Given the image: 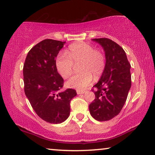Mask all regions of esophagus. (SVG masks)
Here are the masks:
<instances>
[{
  "label": "esophagus",
  "instance_id": "obj_1",
  "mask_svg": "<svg viewBox=\"0 0 155 155\" xmlns=\"http://www.w3.org/2000/svg\"><path fill=\"white\" fill-rule=\"evenodd\" d=\"M85 92V91H80V90H77V93L78 94H84Z\"/></svg>",
  "mask_w": 155,
  "mask_h": 155
}]
</instances>
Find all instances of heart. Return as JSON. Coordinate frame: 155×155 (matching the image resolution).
I'll list each match as a JSON object with an SVG mask.
<instances>
[{
	"label": "heart",
	"mask_w": 155,
	"mask_h": 155,
	"mask_svg": "<svg viewBox=\"0 0 155 155\" xmlns=\"http://www.w3.org/2000/svg\"><path fill=\"white\" fill-rule=\"evenodd\" d=\"M79 73L73 76L66 83L70 88L84 90L91 84L93 76L98 78L105 69V56L100 50L94 49L93 46L81 42L71 45L68 54L62 53L55 60V66L60 74L64 78L72 74L74 64H78Z\"/></svg>",
	"instance_id": "b5f03b06"
}]
</instances>
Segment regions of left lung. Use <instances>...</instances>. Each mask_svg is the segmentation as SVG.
<instances>
[{
  "mask_svg": "<svg viewBox=\"0 0 155 155\" xmlns=\"http://www.w3.org/2000/svg\"><path fill=\"white\" fill-rule=\"evenodd\" d=\"M104 48L105 69L100 79L94 85L95 99L89 105L93 118L107 121L114 118L122 110L131 88L130 68L127 58L120 46L108 38L92 39Z\"/></svg>",
  "mask_w": 155,
  "mask_h": 155,
  "instance_id": "1",
  "label": "left lung"
}]
</instances>
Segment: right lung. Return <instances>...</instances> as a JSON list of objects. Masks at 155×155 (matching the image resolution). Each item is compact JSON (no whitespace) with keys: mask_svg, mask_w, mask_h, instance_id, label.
<instances>
[{"mask_svg":"<svg viewBox=\"0 0 155 155\" xmlns=\"http://www.w3.org/2000/svg\"><path fill=\"white\" fill-rule=\"evenodd\" d=\"M65 43L47 39L29 51L25 61L24 91L38 115L44 120L59 124L68 118L70 101L75 90L62 91L64 80L57 71L55 58Z\"/></svg>","mask_w":155,"mask_h":155,"instance_id":"add662e5","label":"right lung"}]
</instances>
